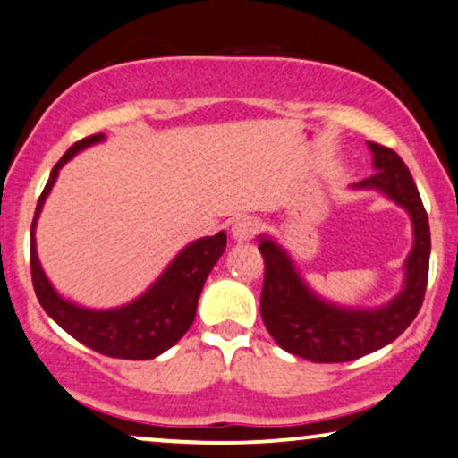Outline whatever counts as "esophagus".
Segmentation results:
<instances>
[{
	"mask_svg": "<svg viewBox=\"0 0 458 458\" xmlns=\"http://www.w3.org/2000/svg\"><path fill=\"white\" fill-rule=\"evenodd\" d=\"M259 230V222L256 217L251 216H245V217H239L233 225V236L236 241H249L253 239V236L258 234Z\"/></svg>",
	"mask_w": 458,
	"mask_h": 458,
	"instance_id": "1",
	"label": "esophagus"
}]
</instances>
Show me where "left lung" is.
Segmentation results:
<instances>
[{"mask_svg": "<svg viewBox=\"0 0 458 458\" xmlns=\"http://www.w3.org/2000/svg\"><path fill=\"white\" fill-rule=\"evenodd\" d=\"M376 173L355 188H376L410 213L414 249L406 262V287L380 310H349L326 304L293 268L287 253L270 239H259L264 285L259 296L262 321L276 344L315 363H340L363 357L393 343L419 315L429 279L431 233L419 188L403 160L391 148L369 141Z\"/></svg>", "mask_w": 458, "mask_h": 458, "instance_id": "left-lung-1", "label": "left lung"}]
</instances>
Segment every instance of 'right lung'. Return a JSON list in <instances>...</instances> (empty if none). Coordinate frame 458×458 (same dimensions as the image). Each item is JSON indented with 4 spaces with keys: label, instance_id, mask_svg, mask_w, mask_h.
I'll return each instance as SVG.
<instances>
[{
    "label": "right lung",
    "instance_id": "obj_1",
    "mask_svg": "<svg viewBox=\"0 0 458 458\" xmlns=\"http://www.w3.org/2000/svg\"><path fill=\"white\" fill-rule=\"evenodd\" d=\"M103 137L106 135L99 132V135H90L75 141L56 162L44 192L39 194L31 224L33 289H36L42 309L52 319L75 340L90 346L92 351L118 359H154L160 352L171 349L192 326L202 285H205L207 276H209L219 256L225 251V233L205 236V239L188 245L141 298L129 306H123V309L89 310L63 300L52 289L42 266H39L33 228H36L39 211H42L46 196L55 186L61 166L80 149L101 141Z\"/></svg>",
    "mask_w": 458,
    "mask_h": 458
}]
</instances>
